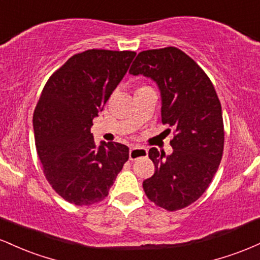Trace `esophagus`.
I'll return each mask as SVG.
<instances>
[{
  "label": "esophagus",
  "mask_w": 260,
  "mask_h": 260,
  "mask_svg": "<svg viewBox=\"0 0 260 260\" xmlns=\"http://www.w3.org/2000/svg\"><path fill=\"white\" fill-rule=\"evenodd\" d=\"M148 156V149L142 147H132L129 149V159L138 160L140 157Z\"/></svg>",
  "instance_id": "obj_1"
}]
</instances>
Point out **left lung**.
<instances>
[{"label":"left lung","instance_id":"8db88e82","mask_svg":"<svg viewBox=\"0 0 260 260\" xmlns=\"http://www.w3.org/2000/svg\"><path fill=\"white\" fill-rule=\"evenodd\" d=\"M129 73L156 83L161 121L175 129L171 154L149 150L155 172L143 182L145 194L166 210L186 208L205 192L222 157V111L213 83L189 56L172 46L138 53Z\"/></svg>","mask_w":260,"mask_h":260}]
</instances>
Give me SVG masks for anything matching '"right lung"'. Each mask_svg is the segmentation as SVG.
I'll list each match as a JSON object with an SVG mask.
<instances>
[{
  "label": "right lung",
  "instance_id": "add662e5",
  "mask_svg": "<svg viewBox=\"0 0 260 260\" xmlns=\"http://www.w3.org/2000/svg\"><path fill=\"white\" fill-rule=\"evenodd\" d=\"M136 52L86 50L50 77L32 116L44 174L64 201L90 205L106 198L129 157L116 142L95 144L92 120L120 84Z\"/></svg>",
  "mask_w": 260,
  "mask_h": 260
}]
</instances>
